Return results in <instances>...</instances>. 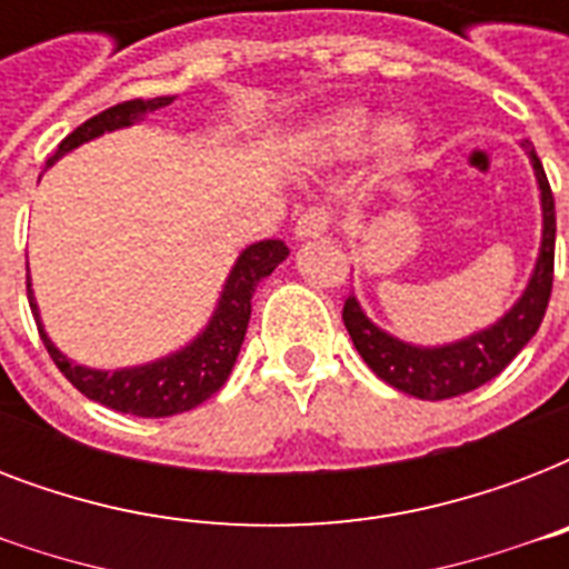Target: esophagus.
<instances>
[{
    "instance_id": "obj_1",
    "label": "esophagus",
    "mask_w": 569,
    "mask_h": 569,
    "mask_svg": "<svg viewBox=\"0 0 569 569\" xmlns=\"http://www.w3.org/2000/svg\"><path fill=\"white\" fill-rule=\"evenodd\" d=\"M330 212L325 206H310L307 212L295 221V239H319L325 232H330Z\"/></svg>"
}]
</instances>
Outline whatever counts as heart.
<instances>
[{
  "instance_id": "b5f03b06",
  "label": "heart",
  "mask_w": 569,
  "mask_h": 569,
  "mask_svg": "<svg viewBox=\"0 0 569 569\" xmlns=\"http://www.w3.org/2000/svg\"><path fill=\"white\" fill-rule=\"evenodd\" d=\"M375 114L363 106H339V109L325 111L307 129V147L312 153L325 159H348L357 156L372 136ZM413 150V127L405 120H387L375 132V153L387 168H396Z\"/></svg>"
}]
</instances>
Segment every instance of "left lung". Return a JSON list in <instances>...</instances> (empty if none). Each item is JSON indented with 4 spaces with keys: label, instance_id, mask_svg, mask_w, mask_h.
I'll return each instance as SVG.
<instances>
[{
    "label": "left lung",
    "instance_id": "obj_1",
    "mask_svg": "<svg viewBox=\"0 0 569 569\" xmlns=\"http://www.w3.org/2000/svg\"><path fill=\"white\" fill-rule=\"evenodd\" d=\"M522 150L529 153L535 177L540 189V209H543V236H540V253L531 271L526 292L517 298L511 310L490 328L478 330L472 337H463L449 346H410L405 339L380 330L363 307L351 295L342 307V321L355 339V348L366 360V366L387 380L389 387L407 396L425 398V401H442V398L472 392L487 380H493L529 346V339L538 333L540 321L547 316L549 295H552V268H556V200L549 189L547 173L540 164L531 141H522Z\"/></svg>",
    "mask_w": 569,
    "mask_h": 569
}]
</instances>
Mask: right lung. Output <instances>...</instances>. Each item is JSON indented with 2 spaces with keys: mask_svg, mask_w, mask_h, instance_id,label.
I'll return each instance as SVG.
<instances>
[{
  "mask_svg": "<svg viewBox=\"0 0 569 569\" xmlns=\"http://www.w3.org/2000/svg\"><path fill=\"white\" fill-rule=\"evenodd\" d=\"M173 97H153V100H127L111 106V109L93 114L84 120L82 127H76L70 136L58 144V150L49 156L47 164H56L58 159L70 150H76L84 141L100 138L102 132H114V129L132 127L138 120H144L150 111L171 106ZM289 257L280 239H266L250 244L239 253L236 266H232L223 292L218 298L212 319L206 325L189 346L173 351V355L153 360L144 366H129V369H114V372H102V369H88V366L73 363L52 346L47 330L40 325L38 303L29 283V307L38 321L40 339L47 346L49 357L56 360L70 383H73L82 396L91 401L118 410V413L147 416V419H159V416L186 413L191 407L203 405L206 398L214 396L223 387V380L230 378L236 357L241 351L244 333H248L250 321V298L257 292L259 280H266L283 259Z\"/></svg>",
  "mask_w": 569,
  "mask_h": 569,
  "instance_id": "right-lung-1",
  "label": "right lung"
}]
</instances>
